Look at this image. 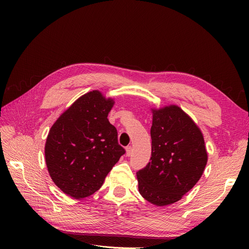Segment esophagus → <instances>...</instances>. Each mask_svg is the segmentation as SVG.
Returning <instances> with one entry per match:
<instances>
[{
  "label": "esophagus",
  "instance_id": "esophagus-1",
  "mask_svg": "<svg viewBox=\"0 0 249 249\" xmlns=\"http://www.w3.org/2000/svg\"><path fill=\"white\" fill-rule=\"evenodd\" d=\"M132 154V147L131 146H127L126 147V155L130 156Z\"/></svg>",
  "mask_w": 249,
  "mask_h": 249
}]
</instances>
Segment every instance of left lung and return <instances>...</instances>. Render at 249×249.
I'll return each instance as SVG.
<instances>
[{"instance_id": "obj_1", "label": "left lung", "mask_w": 249, "mask_h": 249, "mask_svg": "<svg viewBox=\"0 0 249 249\" xmlns=\"http://www.w3.org/2000/svg\"><path fill=\"white\" fill-rule=\"evenodd\" d=\"M152 111L151 158L137 172L138 189L146 201L166 206L197 184L208 155L200 129L179 107Z\"/></svg>"}]
</instances>
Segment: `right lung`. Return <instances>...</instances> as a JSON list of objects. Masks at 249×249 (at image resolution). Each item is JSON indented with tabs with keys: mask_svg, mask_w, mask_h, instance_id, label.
Instances as JSON below:
<instances>
[{
	"mask_svg": "<svg viewBox=\"0 0 249 249\" xmlns=\"http://www.w3.org/2000/svg\"><path fill=\"white\" fill-rule=\"evenodd\" d=\"M113 104L99 90L89 91L58 118L48 133L45 160L49 175L72 198L97 192L126 152L107 118Z\"/></svg>",
	"mask_w": 249,
	"mask_h": 249,
	"instance_id": "add662e5",
	"label": "right lung"
}]
</instances>
